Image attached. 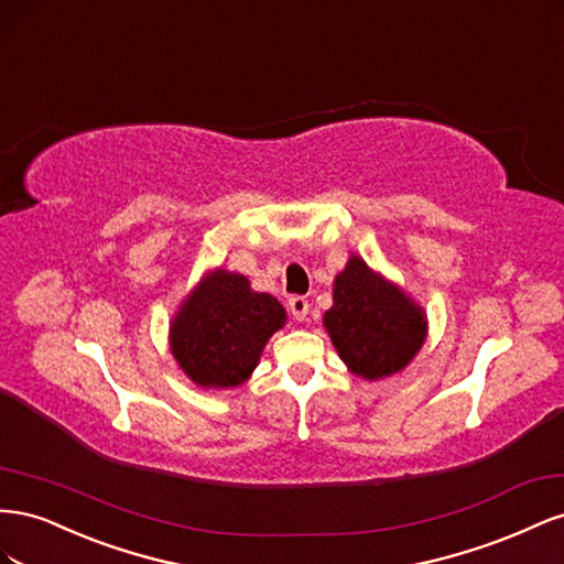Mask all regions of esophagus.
<instances>
[{"label": "esophagus", "mask_w": 564, "mask_h": 564, "mask_svg": "<svg viewBox=\"0 0 564 564\" xmlns=\"http://www.w3.org/2000/svg\"><path fill=\"white\" fill-rule=\"evenodd\" d=\"M308 308H311V303H308V299H305V296H292V299H289V311H292L294 319L303 322L305 317H308Z\"/></svg>", "instance_id": "obj_1"}]
</instances>
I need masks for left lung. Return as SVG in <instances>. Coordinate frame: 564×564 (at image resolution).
Returning a JSON list of instances; mask_svg holds the SVG:
<instances>
[{
  "mask_svg": "<svg viewBox=\"0 0 564 564\" xmlns=\"http://www.w3.org/2000/svg\"><path fill=\"white\" fill-rule=\"evenodd\" d=\"M324 327L348 369L377 381L414 360L425 340V313L360 256H350L334 280V305L324 313Z\"/></svg>",
  "mask_w": 564,
  "mask_h": 564,
  "instance_id": "left-lung-1",
  "label": "left lung"
}]
</instances>
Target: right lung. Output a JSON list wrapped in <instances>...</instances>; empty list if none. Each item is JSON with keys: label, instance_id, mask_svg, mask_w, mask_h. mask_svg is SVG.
<instances>
[{"label": "right lung", "instance_id": "obj_1", "mask_svg": "<svg viewBox=\"0 0 564 564\" xmlns=\"http://www.w3.org/2000/svg\"><path fill=\"white\" fill-rule=\"evenodd\" d=\"M284 319L275 296L251 292L245 275L218 268L183 301L169 338L193 383L235 388L251 377L268 338L284 327Z\"/></svg>", "mask_w": 564, "mask_h": 564}]
</instances>
